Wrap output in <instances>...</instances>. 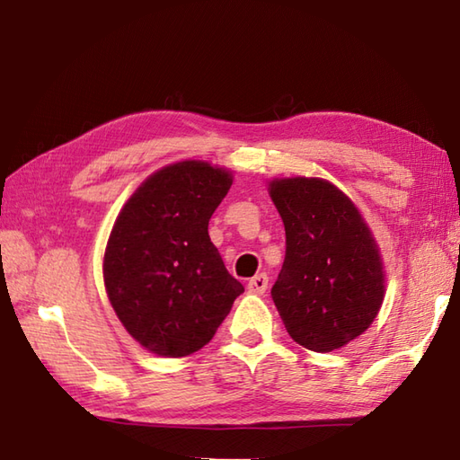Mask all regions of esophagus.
<instances>
[{
  "mask_svg": "<svg viewBox=\"0 0 460 460\" xmlns=\"http://www.w3.org/2000/svg\"><path fill=\"white\" fill-rule=\"evenodd\" d=\"M248 292L250 294H256V296H261L268 289V276L266 274H258V276H254L248 282Z\"/></svg>",
  "mask_w": 460,
  "mask_h": 460,
  "instance_id": "esophagus-1",
  "label": "esophagus"
}]
</instances>
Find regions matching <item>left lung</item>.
I'll list each match as a JSON object with an SVG mask.
<instances>
[{"instance_id": "obj_1", "label": "left lung", "mask_w": 460, "mask_h": 460, "mask_svg": "<svg viewBox=\"0 0 460 460\" xmlns=\"http://www.w3.org/2000/svg\"><path fill=\"white\" fill-rule=\"evenodd\" d=\"M271 202L286 228V260L271 297L305 349H340L369 330L385 297L377 242L348 194L325 178H274Z\"/></svg>"}]
</instances>
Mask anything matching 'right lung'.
Wrapping results in <instances>:
<instances>
[{
    "label": "right lung",
    "instance_id": "obj_1",
    "mask_svg": "<svg viewBox=\"0 0 460 460\" xmlns=\"http://www.w3.org/2000/svg\"><path fill=\"white\" fill-rule=\"evenodd\" d=\"M232 178L204 161L163 166L112 224L102 258L109 302L128 335L161 358L202 349L243 292L208 236Z\"/></svg>",
    "mask_w": 460,
    "mask_h": 460
}]
</instances>
